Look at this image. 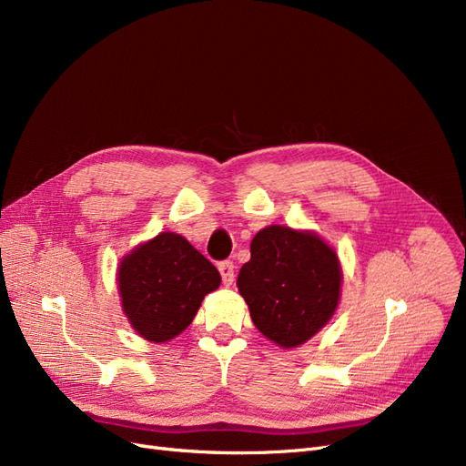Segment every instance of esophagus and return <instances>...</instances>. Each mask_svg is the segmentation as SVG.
<instances>
[{
	"mask_svg": "<svg viewBox=\"0 0 466 466\" xmlns=\"http://www.w3.org/2000/svg\"><path fill=\"white\" fill-rule=\"evenodd\" d=\"M219 274L225 286H231L233 279H235V270H233V262L231 260H223L219 262Z\"/></svg>",
	"mask_w": 466,
	"mask_h": 466,
	"instance_id": "34e87169",
	"label": "esophagus"
}]
</instances>
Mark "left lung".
Segmentation results:
<instances>
[{
    "label": "left lung",
    "instance_id": "1",
    "mask_svg": "<svg viewBox=\"0 0 466 466\" xmlns=\"http://www.w3.org/2000/svg\"><path fill=\"white\" fill-rule=\"evenodd\" d=\"M336 250L313 231L270 225L250 243L237 278L255 327L281 348H298L327 324L340 301Z\"/></svg>",
    "mask_w": 466,
    "mask_h": 466
}]
</instances>
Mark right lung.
Segmentation results:
<instances>
[{"label": "right lung", "instance_id": "1", "mask_svg": "<svg viewBox=\"0 0 466 466\" xmlns=\"http://www.w3.org/2000/svg\"><path fill=\"white\" fill-rule=\"evenodd\" d=\"M219 284L218 268L171 231L137 245L118 266L122 311L139 336L157 344L185 330Z\"/></svg>", "mask_w": 466, "mask_h": 466}]
</instances>
